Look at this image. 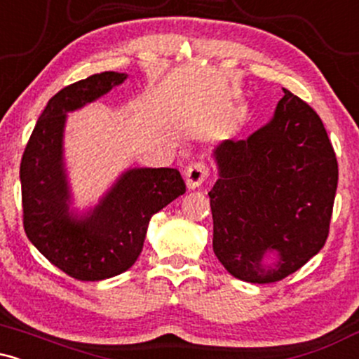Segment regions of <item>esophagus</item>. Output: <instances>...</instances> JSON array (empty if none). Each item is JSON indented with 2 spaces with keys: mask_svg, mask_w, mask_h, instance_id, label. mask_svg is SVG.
Here are the masks:
<instances>
[{
  "mask_svg": "<svg viewBox=\"0 0 359 359\" xmlns=\"http://www.w3.org/2000/svg\"><path fill=\"white\" fill-rule=\"evenodd\" d=\"M209 175V168L204 162H194L185 172V184L189 189H197L205 182Z\"/></svg>",
  "mask_w": 359,
  "mask_h": 359,
  "instance_id": "1",
  "label": "esophagus"
}]
</instances>
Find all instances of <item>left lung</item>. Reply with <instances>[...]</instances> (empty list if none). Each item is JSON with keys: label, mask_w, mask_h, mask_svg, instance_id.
<instances>
[{"label": "left lung", "mask_w": 359, "mask_h": 359, "mask_svg": "<svg viewBox=\"0 0 359 359\" xmlns=\"http://www.w3.org/2000/svg\"><path fill=\"white\" fill-rule=\"evenodd\" d=\"M212 250L233 277L271 283L320 251L337 189V160L307 102L283 89L273 118L214 148ZM276 257L273 264L266 257Z\"/></svg>", "instance_id": "1"}]
</instances>
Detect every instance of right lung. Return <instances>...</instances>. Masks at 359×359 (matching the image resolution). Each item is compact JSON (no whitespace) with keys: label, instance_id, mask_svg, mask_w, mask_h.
Segmentation results:
<instances>
[{"label":"right lung","instance_id":"right-lung-1","mask_svg":"<svg viewBox=\"0 0 359 359\" xmlns=\"http://www.w3.org/2000/svg\"><path fill=\"white\" fill-rule=\"evenodd\" d=\"M126 77L101 72L59 90L40 114L20 163L28 240L52 265L82 282L130 269L142 253L151 216L185 192L177 168H130L96 208L82 216L69 211L62 148L67 113L104 96Z\"/></svg>","mask_w":359,"mask_h":359}]
</instances>
